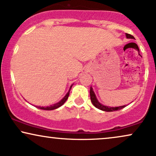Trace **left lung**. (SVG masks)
I'll return each mask as SVG.
<instances>
[{
  "label": "left lung",
  "mask_w": 156,
  "mask_h": 156,
  "mask_svg": "<svg viewBox=\"0 0 156 156\" xmlns=\"http://www.w3.org/2000/svg\"><path fill=\"white\" fill-rule=\"evenodd\" d=\"M126 36L127 38H131V39H134V37L132 35V34H127L126 33ZM90 100H91L92 103H93V105L95 107L97 108L100 109V110L104 111H107V112H110V111H118V110H121V109L124 108V107H126V105H123V106H119V107H108V106H105V105H103L101 104L98 101L97 98H96L95 93H94L93 88L90 87Z\"/></svg>",
  "instance_id": "8db88e82"
}]
</instances>
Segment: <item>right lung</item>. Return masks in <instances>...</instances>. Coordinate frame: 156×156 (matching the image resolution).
<instances>
[{"instance_id":"obj_1","label":"right lung","mask_w":156,"mask_h":156,"mask_svg":"<svg viewBox=\"0 0 156 156\" xmlns=\"http://www.w3.org/2000/svg\"><path fill=\"white\" fill-rule=\"evenodd\" d=\"M71 88H72V86H71L70 89H69L68 93H67V94H66V95H65V97L63 98L61 100L60 102H58V103H55V104H54L53 105H51V106H48V107H40V106H36V107L38 108H40V109H43V110H47V111L54 110V109L58 108H59L60 106H61V105H62L63 103H64L66 101V100L68 99L69 95V92H70Z\"/></svg>"}]
</instances>
